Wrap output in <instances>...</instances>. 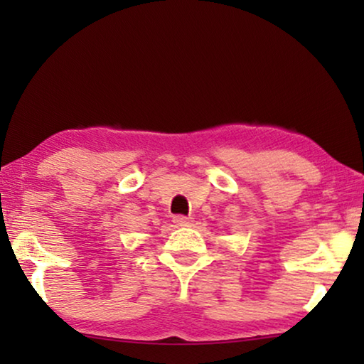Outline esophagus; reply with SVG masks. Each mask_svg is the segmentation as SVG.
I'll return each instance as SVG.
<instances>
[{
  "mask_svg": "<svg viewBox=\"0 0 364 364\" xmlns=\"http://www.w3.org/2000/svg\"><path fill=\"white\" fill-rule=\"evenodd\" d=\"M173 223L178 225V226H189L191 225V218L189 217H184V215H175Z\"/></svg>",
  "mask_w": 364,
  "mask_h": 364,
  "instance_id": "esophagus-1",
  "label": "esophagus"
}]
</instances>
